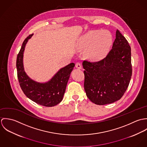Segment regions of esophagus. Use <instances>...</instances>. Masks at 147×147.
Here are the masks:
<instances>
[{"mask_svg":"<svg viewBox=\"0 0 147 147\" xmlns=\"http://www.w3.org/2000/svg\"><path fill=\"white\" fill-rule=\"evenodd\" d=\"M75 67H76L77 68H78V69H82V64L80 63V62H77V63H76Z\"/></svg>","mask_w":147,"mask_h":147,"instance_id":"esophagus-1","label":"esophagus"}]
</instances>
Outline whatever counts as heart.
<instances>
[{
	"label": "heart",
	"instance_id": "1",
	"mask_svg": "<svg viewBox=\"0 0 147 147\" xmlns=\"http://www.w3.org/2000/svg\"><path fill=\"white\" fill-rule=\"evenodd\" d=\"M111 42L110 34L106 31L94 30L87 32L80 37L79 46L88 47V55L92 59L101 60L106 56Z\"/></svg>",
	"mask_w": 147,
	"mask_h": 147
}]
</instances>
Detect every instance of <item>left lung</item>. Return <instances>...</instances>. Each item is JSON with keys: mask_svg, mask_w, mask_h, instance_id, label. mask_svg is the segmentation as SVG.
<instances>
[{"mask_svg": "<svg viewBox=\"0 0 147 147\" xmlns=\"http://www.w3.org/2000/svg\"><path fill=\"white\" fill-rule=\"evenodd\" d=\"M84 89L88 98L96 105L113 103L120 100L132 76L131 47L117 30L112 49L98 62L84 61Z\"/></svg>", "mask_w": 147, "mask_h": 147, "instance_id": "1", "label": "left lung"}]
</instances>
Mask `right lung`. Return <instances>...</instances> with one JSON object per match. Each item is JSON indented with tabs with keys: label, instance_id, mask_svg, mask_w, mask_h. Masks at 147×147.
I'll list each match as a JSON object with an SVG mask.
<instances>
[{
	"label": "right lung",
	"instance_id": "obj_1",
	"mask_svg": "<svg viewBox=\"0 0 147 147\" xmlns=\"http://www.w3.org/2000/svg\"><path fill=\"white\" fill-rule=\"evenodd\" d=\"M33 35V34H30L25 38L18 55L16 68L19 82L24 93L30 100L44 106H54L63 100L75 63H70L61 68L47 82L39 83L30 79L24 71L23 54L26 43Z\"/></svg>",
	"mask_w": 147,
	"mask_h": 147
}]
</instances>
